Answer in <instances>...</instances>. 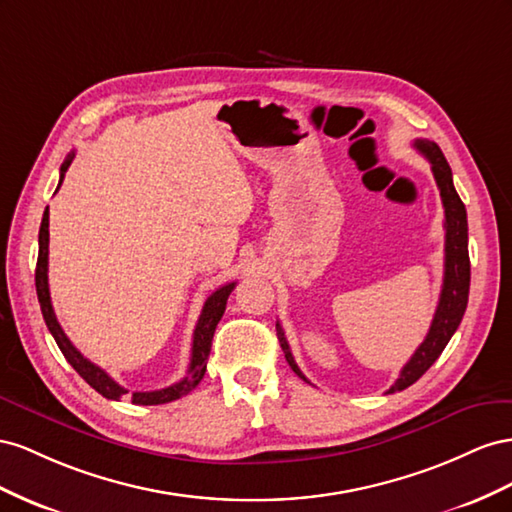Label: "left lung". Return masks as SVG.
I'll use <instances>...</instances> for the list:
<instances>
[{
  "mask_svg": "<svg viewBox=\"0 0 512 512\" xmlns=\"http://www.w3.org/2000/svg\"><path fill=\"white\" fill-rule=\"evenodd\" d=\"M414 148L429 158L433 178L440 188V197L444 203V227H446V255H444V285L440 302H437V309L431 321V328L427 332L425 341L418 345L410 362L401 369L397 382H394L388 390V394L405 390L414 382L427 373L431 364L440 358L444 347L452 339V334L459 328L465 306H467V294H470V253H467V212L461 197L455 191V184H452V171L446 163V158L440 150V145L429 141V139H416ZM276 334H279V341L283 347V354L289 362V367L294 373L304 379L306 384H311L304 373L298 369V364L291 356L289 343L285 339V332L279 321H276Z\"/></svg>",
  "mask_w": 512,
  "mask_h": 512,
  "instance_id": "left-lung-1",
  "label": "left lung"
}]
</instances>
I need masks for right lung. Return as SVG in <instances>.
<instances>
[{"instance_id": "obj_1", "label": "right lung", "mask_w": 512, "mask_h": 512, "mask_svg": "<svg viewBox=\"0 0 512 512\" xmlns=\"http://www.w3.org/2000/svg\"><path fill=\"white\" fill-rule=\"evenodd\" d=\"M72 158H75V152H70L68 158L64 160V165L60 169V184H57V188L62 186L64 175H66V171L72 163ZM47 272H49V208L45 210V214H42L40 233H38V264H36V294H38L42 317H45L47 328L53 334L57 347L62 349L64 358L70 362V367L75 369L96 392H100L102 397L111 399V401H120L124 394H128V390L115 382V379L109 377L100 367H96L94 362L87 360L64 334L60 321H57V317L53 313L51 294H49V274ZM233 287H236V283H227L223 287H218L212 296H208L206 304H203L199 321H197L195 332H193L191 364H188L186 377L180 379L178 384H171V386L160 388V390L133 392V394H130V401H133L135 405H163V403H169V401H175V399H182L184 394L191 392L201 382L203 373H206V364H208L216 324L221 321V317L225 313L227 298L233 291Z\"/></svg>"}]
</instances>
